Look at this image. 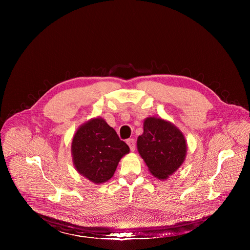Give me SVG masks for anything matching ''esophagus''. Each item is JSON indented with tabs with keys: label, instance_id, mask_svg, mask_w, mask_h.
<instances>
[{
	"label": "esophagus",
	"instance_id": "1",
	"mask_svg": "<svg viewBox=\"0 0 250 250\" xmlns=\"http://www.w3.org/2000/svg\"><path fill=\"white\" fill-rule=\"evenodd\" d=\"M126 144H127V146H129V148H130L131 151H134V150H135V141H134L133 138L127 139V140H126Z\"/></svg>",
	"mask_w": 250,
	"mask_h": 250
}]
</instances>
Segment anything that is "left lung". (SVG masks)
Here are the masks:
<instances>
[{
	"label": "left lung",
	"instance_id": "1",
	"mask_svg": "<svg viewBox=\"0 0 250 250\" xmlns=\"http://www.w3.org/2000/svg\"><path fill=\"white\" fill-rule=\"evenodd\" d=\"M137 150L150 173L165 180L179 168L186 157L187 144L181 130L160 118L145 120L144 133L137 137Z\"/></svg>",
	"mask_w": 250,
	"mask_h": 250
}]
</instances>
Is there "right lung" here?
Here are the masks:
<instances>
[{"instance_id": "obj_1", "label": "right lung", "mask_w": 250, "mask_h": 250, "mask_svg": "<svg viewBox=\"0 0 250 250\" xmlns=\"http://www.w3.org/2000/svg\"><path fill=\"white\" fill-rule=\"evenodd\" d=\"M71 152L78 173L91 182L101 184L114 176L129 147L104 119L95 118L76 130Z\"/></svg>"}]
</instances>
